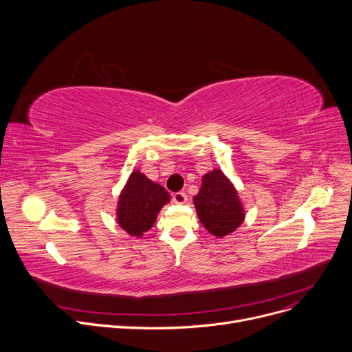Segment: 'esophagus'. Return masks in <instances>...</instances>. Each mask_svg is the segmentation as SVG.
I'll list each match as a JSON object with an SVG mask.
<instances>
[{
	"label": "esophagus",
	"instance_id": "obj_1",
	"mask_svg": "<svg viewBox=\"0 0 352 352\" xmlns=\"http://www.w3.org/2000/svg\"><path fill=\"white\" fill-rule=\"evenodd\" d=\"M186 199H188V197H186L185 192H175V194H173V201L175 204H185Z\"/></svg>",
	"mask_w": 352,
	"mask_h": 352
}]
</instances>
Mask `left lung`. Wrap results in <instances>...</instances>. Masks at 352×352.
I'll use <instances>...</instances> for the list:
<instances>
[{
	"instance_id": "left-lung-1",
	"label": "left lung",
	"mask_w": 352,
	"mask_h": 352,
	"mask_svg": "<svg viewBox=\"0 0 352 352\" xmlns=\"http://www.w3.org/2000/svg\"><path fill=\"white\" fill-rule=\"evenodd\" d=\"M194 205L204 228L217 238L235 232L245 219V210L235 186L218 168L202 177Z\"/></svg>"
}]
</instances>
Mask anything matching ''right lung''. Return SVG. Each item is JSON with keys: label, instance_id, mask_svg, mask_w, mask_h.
Listing matches in <instances>:
<instances>
[{"label": "right lung", "instance_id": "1", "mask_svg": "<svg viewBox=\"0 0 352 352\" xmlns=\"http://www.w3.org/2000/svg\"><path fill=\"white\" fill-rule=\"evenodd\" d=\"M170 202V194L138 170L131 173L117 202L116 217L129 235L142 238L154 225L161 208Z\"/></svg>", "mask_w": 352, "mask_h": 352}]
</instances>
